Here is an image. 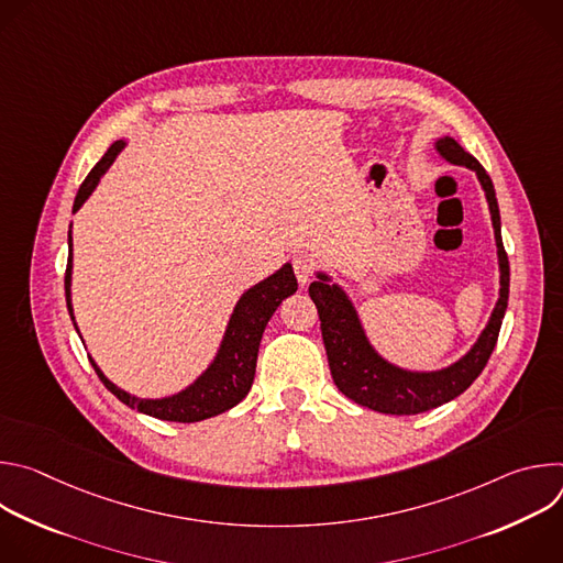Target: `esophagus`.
Returning a JSON list of instances; mask_svg holds the SVG:
<instances>
[{"label":"esophagus","instance_id":"34e87169","mask_svg":"<svg viewBox=\"0 0 563 563\" xmlns=\"http://www.w3.org/2000/svg\"><path fill=\"white\" fill-rule=\"evenodd\" d=\"M294 274H296L298 283L305 287L313 276V261L309 256H302V254L296 256L294 258Z\"/></svg>","mask_w":563,"mask_h":563}]
</instances>
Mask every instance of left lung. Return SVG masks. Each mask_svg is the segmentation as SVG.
Masks as SVG:
<instances>
[{
	"instance_id": "left-lung-1",
	"label": "left lung",
	"mask_w": 563,
	"mask_h": 563,
	"mask_svg": "<svg viewBox=\"0 0 563 563\" xmlns=\"http://www.w3.org/2000/svg\"><path fill=\"white\" fill-rule=\"evenodd\" d=\"M434 148L450 165L467 167L476 174L493 218L499 258V300L495 302L488 325L478 334L476 343L459 361L441 369L417 372L398 367L374 350L352 298L339 283H332L330 274L316 272L318 280L309 285V296L318 309L320 332H323L328 363L336 387L354 404L383 415H421L463 394L474 378L484 372L497 345L501 320L508 307L510 265L501 240V216L493 180L486 169L478 165V159L470 155L454 137H439Z\"/></svg>"
}]
</instances>
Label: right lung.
Listing matches in <instances>:
<instances>
[{
  "label": "right lung",
  "mask_w": 563,
  "mask_h": 563,
  "mask_svg": "<svg viewBox=\"0 0 563 563\" xmlns=\"http://www.w3.org/2000/svg\"><path fill=\"white\" fill-rule=\"evenodd\" d=\"M126 146L124 140H118L109 146V151L102 155L100 163L91 169L87 180L79 187L75 202H73V213L82 207L89 196L96 191L98 183L102 176L109 172L113 165V159L118 153ZM70 274H73V238L68 231V263H66V276H64V289H66V307L70 313L73 325L77 330L75 316H73V302H70ZM298 289L291 263H285L278 272L261 280L258 285L250 287L243 296L238 298L233 313L229 316V323L224 330V336L220 341V347L209 363V367L185 389L172 396L163 398H140L115 383H111L104 372L98 367V363L89 356L93 369L98 372L100 380L104 387L115 394L124 406L148 415L153 419H163V421H174V423H196L205 421L211 417H218L233 406H238L243 400L254 383L256 374V361H258V347L263 332L269 323V318L278 309V305L291 296ZM79 334V330H77ZM82 339V336H79Z\"/></svg>",
  "instance_id": "obj_1"
}]
</instances>
